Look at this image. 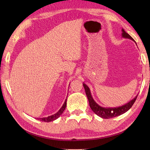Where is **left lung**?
<instances>
[{
	"label": "left lung",
	"instance_id": "1",
	"mask_svg": "<svg viewBox=\"0 0 150 150\" xmlns=\"http://www.w3.org/2000/svg\"><path fill=\"white\" fill-rule=\"evenodd\" d=\"M121 30H122L121 36L122 38H126V39H129L134 41V40L131 38L128 33H126L123 29H122ZM134 42L136 43L135 41ZM136 44H137V43H136ZM83 86L85 89L86 94L88 99L91 109L92 111L95 113V114L104 119H109V118H111V117L118 116L124 114V113L126 112V111H128L133 105V104L134 103L138 95V94L137 96H136V97L133 98L132 100H131L128 103H126V104H125V105H122L121 106L116 107V108H103L101 106H99V104L94 100L93 98L92 97L91 93V91L88 86L84 83H83Z\"/></svg>",
	"mask_w": 150,
	"mask_h": 150
}]
</instances>
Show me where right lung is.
Wrapping results in <instances>:
<instances>
[{
    "label": "right lung",
    "instance_id": "right-lung-1",
    "mask_svg": "<svg viewBox=\"0 0 150 150\" xmlns=\"http://www.w3.org/2000/svg\"><path fill=\"white\" fill-rule=\"evenodd\" d=\"M66 101H67V99L65 100L64 103L63 104V105L61 108L60 110H59L56 113H55L54 115H52L51 116H47V117H39V118H37V119L40 120V121H44V122H50V121H52L56 120L62 114V112H64V110L66 109V105H67Z\"/></svg>",
    "mask_w": 150,
    "mask_h": 150
}]
</instances>
